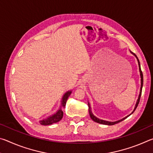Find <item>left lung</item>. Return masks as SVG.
Listing matches in <instances>:
<instances>
[{
    "label": "left lung",
    "mask_w": 153,
    "mask_h": 153,
    "mask_svg": "<svg viewBox=\"0 0 153 153\" xmlns=\"http://www.w3.org/2000/svg\"><path fill=\"white\" fill-rule=\"evenodd\" d=\"M130 53H131V54H133V55H134V56H135L136 57V59H137V61H138V66H139L140 74V77H141L140 91V94H139V96H138V100H137V101H136V105H135V107H134V111H132V113H133L134 111L136 110V108H137V107H138V104H139V102H140V97H141V94H142V86H143V74H142V71H141L140 64V61H139L138 58L137 57V56L135 55V54L133 53L132 52L130 51ZM88 107H89V108H88V109H89V114H90V117H91L92 120L93 121H95V122L98 123H100V124H103V125H108V126L115 125V124L117 123H119V122H121V121L124 120H125V119H126L127 117H129V116L131 114V113L130 115H129L127 116V117H124V118H123V119H121V120H118V121H105V120H100V119H98V118H97V117H95V116H94V115H93L92 113L91 108H90V104H89V102H88Z\"/></svg>",
    "instance_id": "8db88e82"
}]
</instances>
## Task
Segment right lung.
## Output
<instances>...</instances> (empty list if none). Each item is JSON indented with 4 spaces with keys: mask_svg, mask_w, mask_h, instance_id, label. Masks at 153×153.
Instances as JSON below:
<instances>
[{
    "mask_svg": "<svg viewBox=\"0 0 153 153\" xmlns=\"http://www.w3.org/2000/svg\"><path fill=\"white\" fill-rule=\"evenodd\" d=\"M71 93V91L70 90V91H67L65 94L63 95V98H62V100H61V107H65L67 98H68L69 96H70ZM63 112L62 111L61 108H60L57 111H56V113L54 114V115L49 116L48 118L45 119V120H40V123L41 124V125H43V126L51 125V124H53L54 123H56V122H58V121H60L61 119L63 118Z\"/></svg>",
    "mask_w": 153,
    "mask_h": 153,
    "instance_id": "obj_1",
    "label": "right lung"
}]
</instances>
